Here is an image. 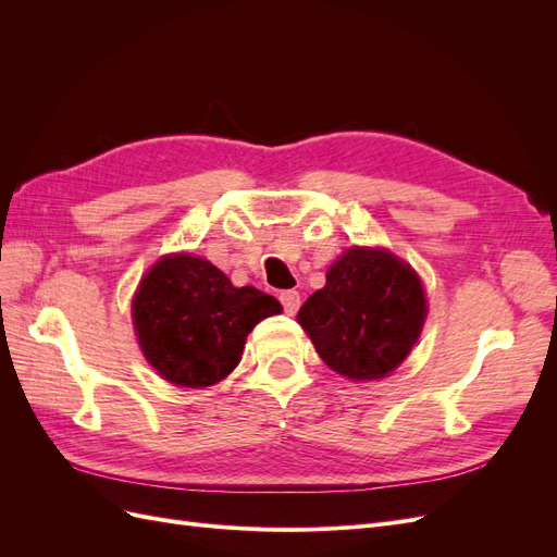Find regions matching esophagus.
<instances>
[{
    "instance_id": "1",
    "label": "esophagus",
    "mask_w": 557,
    "mask_h": 557,
    "mask_svg": "<svg viewBox=\"0 0 557 557\" xmlns=\"http://www.w3.org/2000/svg\"><path fill=\"white\" fill-rule=\"evenodd\" d=\"M278 299H281V305H283V309H285V313H288V315H295L299 305H301V297H299L297 290H283L278 295Z\"/></svg>"
}]
</instances>
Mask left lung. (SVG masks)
Returning <instances> with one entry per match:
<instances>
[{
	"mask_svg": "<svg viewBox=\"0 0 557 557\" xmlns=\"http://www.w3.org/2000/svg\"><path fill=\"white\" fill-rule=\"evenodd\" d=\"M428 315L423 283L383 248L352 246L327 269L325 288L297 313L323 362L350 381L383 379L416 346Z\"/></svg>",
	"mask_w": 557,
	"mask_h": 557,
	"instance_id": "1",
	"label": "left lung"
}]
</instances>
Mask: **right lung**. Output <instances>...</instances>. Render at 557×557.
Wrapping results in <instances>:
<instances>
[{"mask_svg": "<svg viewBox=\"0 0 557 557\" xmlns=\"http://www.w3.org/2000/svg\"><path fill=\"white\" fill-rule=\"evenodd\" d=\"M281 313L278 299L252 285L234 288L205 258L164 256L141 278L132 320L146 360L181 387H207L239 364L248 332Z\"/></svg>", "mask_w": 557, "mask_h": 557, "instance_id": "add662e5", "label": "right lung"}]
</instances>
